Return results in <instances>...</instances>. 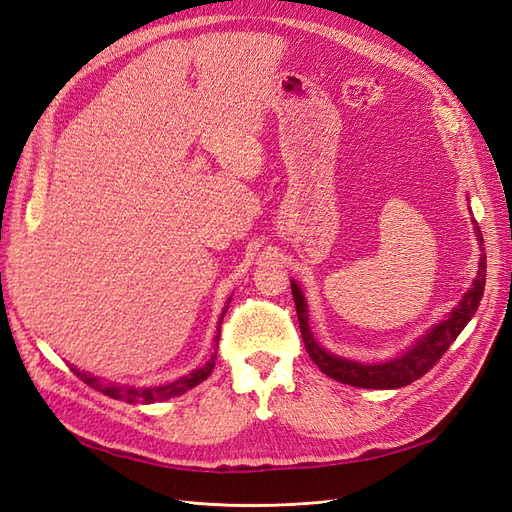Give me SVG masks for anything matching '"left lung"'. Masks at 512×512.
Listing matches in <instances>:
<instances>
[{"label": "left lung", "instance_id": "8db88e82", "mask_svg": "<svg viewBox=\"0 0 512 512\" xmlns=\"http://www.w3.org/2000/svg\"><path fill=\"white\" fill-rule=\"evenodd\" d=\"M472 224H474V233H477V239L483 245V235H481V228H479L477 220H474ZM485 271H487L485 252L481 248L479 273H477V277H474L472 288L464 294L460 305H457L449 313L447 320L438 322L424 334V337H419L411 349L404 351V354H400L398 358H394L390 362H381V364H362V362H354L347 358H339L334 354H328L324 347L317 345V341L311 334V328H309V313H307V301L303 296V290L298 288V284L292 279L290 286H292L298 326H301L307 354L324 375H328L334 381L347 383V385L366 387V390H398V387L409 385V383L417 381L419 377H424L428 370L440 358H443L445 351L457 339V334L466 328V324L472 320V315L477 313L479 303L483 298V290H485Z\"/></svg>", "mask_w": 512, "mask_h": 512}]
</instances>
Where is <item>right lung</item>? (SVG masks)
<instances>
[{"instance_id": "right-lung-1", "label": "right lung", "mask_w": 512, "mask_h": 512, "mask_svg": "<svg viewBox=\"0 0 512 512\" xmlns=\"http://www.w3.org/2000/svg\"><path fill=\"white\" fill-rule=\"evenodd\" d=\"M228 303H231V301H226V307H224V311H222V315H220V324H222V320H224V313H226V309H228ZM216 341H220V328H218ZM216 356H218V354L214 351V354H211V358H209L201 368L192 370L190 375H184V377H180L178 381L167 383V385H158V387H129V385H118V383H103V381H99V377L86 375V373H82V370H78V368H74V366H72V370H74V373H76L86 385L95 387L97 392H101V394H105V396L116 398V400H125V402H129V404H137V402L150 404V402H158V400H167V398H173V396H180V394H184L186 390H190V387H195V385H199L201 381H205V379L211 375V370H214Z\"/></svg>"}]
</instances>
